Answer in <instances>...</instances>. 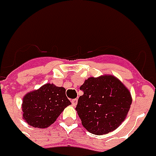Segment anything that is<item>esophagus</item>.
Wrapping results in <instances>:
<instances>
[{"mask_svg": "<svg viewBox=\"0 0 156 156\" xmlns=\"http://www.w3.org/2000/svg\"><path fill=\"white\" fill-rule=\"evenodd\" d=\"M77 101H78V100H77V98H76V99H73L72 100V104L73 106H76L77 104Z\"/></svg>", "mask_w": 156, "mask_h": 156, "instance_id": "obj_1", "label": "esophagus"}]
</instances>
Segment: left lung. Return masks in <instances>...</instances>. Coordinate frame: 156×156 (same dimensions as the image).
<instances>
[{
	"instance_id": "8db88e82",
	"label": "left lung",
	"mask_w": 156,
	"mask_h": 156,
	"mask_svg": "<svg viewBox=\"0 0 156 156\" xmlns=\"http://www.w3.org/2000/svg\"><path fill=\"white\" fill-rule=\"evenodd\" d=\"M76 107L82 125L92 134H108L119 126L130 108L129 90L113 76L90 77L80 88Z\"/></svg>"
}]
</instances>
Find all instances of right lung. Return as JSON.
I'll list each match as a JSON object with an SVG mask.
<instances>
[{"mask_svg":"<svg viewBox=\"0 0 156 156\" xmlns=\"http://www.w3.org/2000/svg\"><path fill=\"white\" fill-rule=\"evenodd\" d=\"M71 105L65 88L47 84L27 93L23 98V118L30 126L46 128L55 122L61 112Z\"/></svg>","mask_w":156,"mask_h":156,"instance_id":"add662e5","label":"right lung"}]
</instances>
